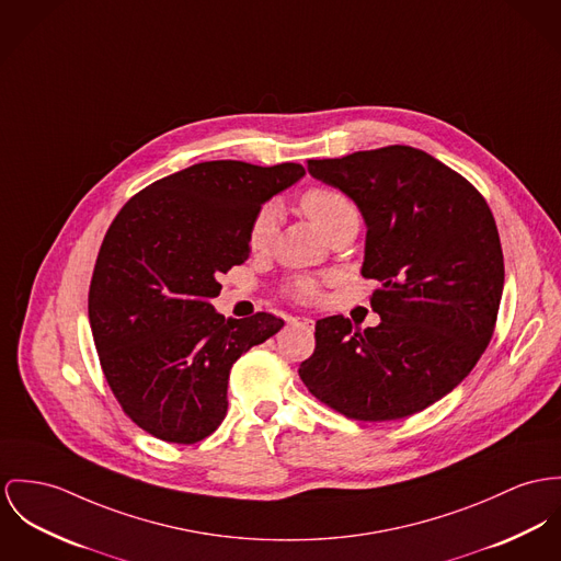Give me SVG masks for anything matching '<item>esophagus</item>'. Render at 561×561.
<instances>
[{"mask_svg": "<svg viewBox=\"0 0 561 561\" xmlns=\"http://www.w3.org/2000/svg\"><path fill=\"white\" fill-rule=\"evenodd\" d=\"M290 324L302 327V329H307V331H313V327H316V322H313L311 318H290Z\"/></svg>", "mask_w": 561, "mask_h": 561, "instance_id": "esophagus-1", "label": "esophagus"}]
</instances>
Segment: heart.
<instances>
[{
  "mask_svg": "<svg viewBox=\"0 0 561 561\" xmlns=\"http://www.w3.org/2000/svg\"><path fill=\"white\" fill-rule=\"evenodd\" d=\"M302 211L307 217L327 234L331 237L335 230H340L350 221H358L356 207L352 205V201L345 196L344 192L335 190V187H327V185H318L307 190L301 196ZM277 219H279V209L275 203H268L264 207H260L259 214L252 219L250 230H248V239H250V248L254 252H262L273 243L275 237V228H277ZM290 293L297 299H313L318 295L316 284L307 277H299L290 284Z\"/></svg>",
  "mask_w": 561,
  "mask_h": 561,
  "instance_id": "b5f03b06",
  "label": "heart"
}]
</instances>
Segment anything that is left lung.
I'll use <instances>...</instances> for the list:
<instances>
[{
	"mask_svg": "<svg viewBox=\"0 0 561 561\" xmlns=\"http://www.w3.org/2000/svg\"><path fill=\"white\" fill-rule=\"evenodd\" d=\"M307 171L354 201L367 226L363 277L378 279V327L316 322L305 387L354 421H399L439 401L491 342L504 290L493 214L474 185L430 153L390 145Z\"/></svg>",
	"mask_w": 561,
	"mask_h": 561,
	"instance_id": "left-lung-1",
	"label": "left lung"
}]
</instances>
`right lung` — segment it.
<instances>
[{
    "label": "right lung",
    "instance_id": "1",
    "mask_svg": "<svg viewBox=\"0 0 561 561\" xmlns=\"http://www.w3.org/2000/svg\"><path fill=\"white\" fill-rule=\"evenodd\" d=\"M301 164L201 162L169 174L113 219L89 286V324L106 382L147 433L196 444L221 425L228 376L284 320L217 313L219 273L250 259L260 207L295 185Z\"/></svg>",
    "mask_w": 561,
    "mask_h": 561
}]
</instances>
